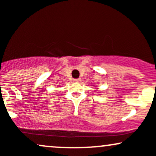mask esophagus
Returning <instances> with one entry per match:
<instances>
[{
	"label": "esophagus",
	"mask_w": 156,
	"mask_h": 156,
	"mask_svg": "<svg viewBox=\"0 0 156 156\" xmlns=\"http://www.w3.org/2000/svg\"><path fill=\"white\" fill-rule=\"evenodd\" d=\"M75 82H79L80 81V78H76V79H74Z\"/></svg>",
	"instance_id": "1"
}]
</instances>
